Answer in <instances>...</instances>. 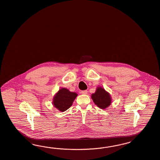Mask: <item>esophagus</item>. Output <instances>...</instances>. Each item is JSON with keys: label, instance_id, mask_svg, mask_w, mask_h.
I'll list each match as a JSON object with an SVG mask.
<instances>
[{"label": "esophagus", "instance_id": "1", "mask_svg": "<svg viewBox=\"0 0 160 160\" xmlns=\"http://www.w3.org/2000/svg\"><path fill=\"white\" fill-rule=\"evenodd\" d=\"M81 93L83 95H86L88 93V90H82L81 91Z\"/></svg>", "mask_w": 160, "mask_h": 160}]
</instances>
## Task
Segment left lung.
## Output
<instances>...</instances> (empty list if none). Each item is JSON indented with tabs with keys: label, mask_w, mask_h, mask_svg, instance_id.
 <instances>
[{
	"label": "left lung",
	"mask_w": 160,
	"mask_h": 160,
	"mask_svg": "<svg viewBox=\"0 0 160 160\" xmlns=\"http://www.w3.org/2000/svg\"><path fill=\"white\" fill-rule=\"evenodd\" d=\"M91 98L97 107L101 109L108 108L112 103V98L109 93L101 86L96 88L95 92L92 94Z\"/></svg>",
	"instance_id": "obj_1"
}]
</instances>
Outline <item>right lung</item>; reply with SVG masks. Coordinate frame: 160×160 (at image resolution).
I'll return each instance as SVG.
<instances>
[{
    "label": "right lung",
    "mask_w": 160,
    "mask_h": 160,
    "mask_svg": "<svg viewBox=\"0 0 160 160\" xmlns=\"http://www.w3.org/2000/svg\"><path fill=\"white\" fill-rule=\"evenodd\" d=\"M77 96L76 92L63 88L59 90L53 96L52 104L59 111L64 112L71 107Z\"/></svg>",
    "instance_id": "right-lung-1"
}]
</instances>
